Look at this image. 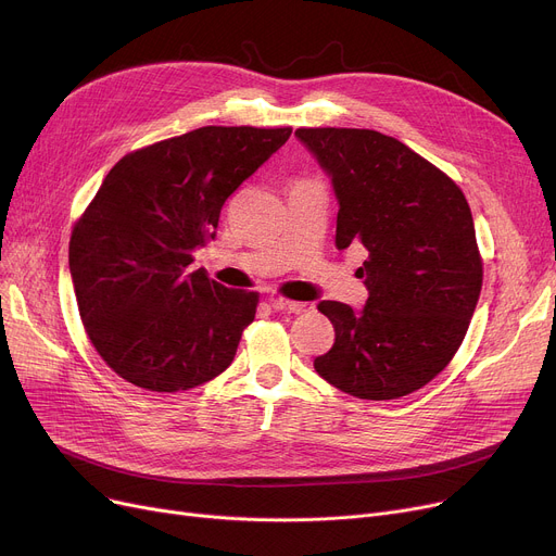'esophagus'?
Returning <instances> with one entry per match:
<instances>
[{
	"label": "esophagus",
	"mask_w": 556,
	"mask_h": 556,
	"mask_svg": "<svg viewBox=\"0 0 556 556\" xmlns=\"http://www.w3.org/2000/svg\"><path fill=\"white\" fill-rule=\"evenodd\" d=\"M271 307L278 309V312L293 314V316H301V314H307V312L314 309V305H309V303H303V301H285V298H271Z\"/></svg>",
	"instance_id": "obj_1"
}]
</instances>
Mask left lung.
<instances>
[{
    "label": "left lung",
    "mask_w": 556,
    "mask_h": 556,
    "mask_svg": "<svg viewBox=\"0 0 556 556\" xmlns=\"http://www.w3.org/2000/svg\"><path fill=\"white\" fill-rule=\"evenodd\" d=\"M338 200L336 247L363 244V309L323 301L336 331L316 371L365 401L427 386L460 348L479 303L483 265L472 211L434 164L369 129H298Z\"/></svg>",
    "instance_id": "obj_1"
}]
</instances>
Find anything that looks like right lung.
<instances>
[{
  "label": "right lung",
  "instance_id": "obj_1",
  "mask_svg": "<svg viewBox=\"0 0 556 556\" xmlns=\"http://www.w3.org/2000/svg\"><path fill=\"white\" fill-rule=\"evenodd\" d=\"M289 136V126H202L109 170L73 229L68 267L84 329L117 376L185 392L231 365L258 293L191 269L193 251L216 238L227 198Z\"/></svg>",
  "mask_w": 556,
  "mask_h": 556
}]
</instances>
